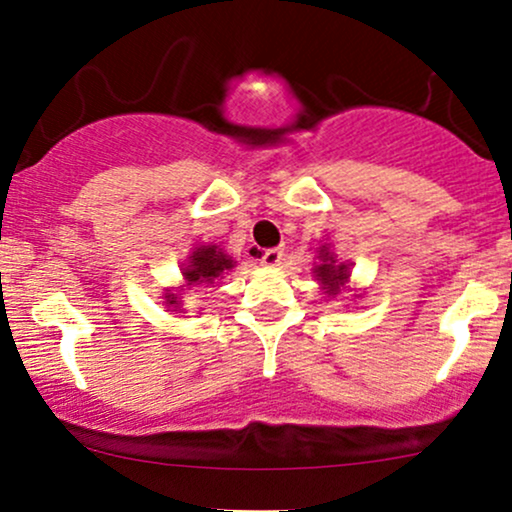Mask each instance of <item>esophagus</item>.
<instances>
[{
  "instance_id": "34e87169",
  "label": "esophagus",
  "mask_w": 512,
  "mask_h": 512,
  "mask_svg": "<svg viewBox=\"0 0 512 512\" xmlns=\"http://www.w3.org/2000/svg\"><path fill=\"white\" fill-rule=\"evenodd\" d=\"M281 257H284V250H281V248H269V250H264L262 255H260V262L264 264V267H279Z\"/></svg>"
}]
</instances>
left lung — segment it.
Here are the masks:
<instances>
[{"label": "left lung", "instance_id": "1", "mask_svg": "<svg viewBox=\"0 0 512 512\" xmlns=\"http://www.w3.org/2000/svg\"><path fill=\"white\" fill-rule=\"evenodd\" d=\"M317 255L313 262V276L320 284L322 293L327 298H337L342 291H349V279H351V262L339 260L337 255L332 252L330 243H320L317 245ZM356 298H361V293L354 291Z\"/></svg>", "mask_w": 512, "mask_h": 512}]
</instances>
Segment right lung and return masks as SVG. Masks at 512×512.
<instances>
[{
    "mask_svg": "<svg viewBox=\"0 0 512 512\" xmlns=\"http://www.w3.org/2000/svg\"><path fill=\"white\" fill-rule=\"evenodd\" d=\"M233 267H236V260L221 245H197L182 264L180 286H170L163 293V305L173 313H180L182 293L195 289V286H211L214 281L223 279V274L231 272Z\"/></svg>",
    "mask_w": 512,
    "mask_h": 512,
    "instance_id": "obj_1",
    "label": "right lung"
}]
</instances>
